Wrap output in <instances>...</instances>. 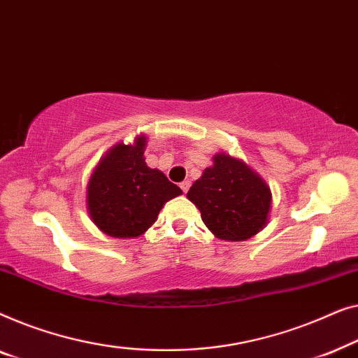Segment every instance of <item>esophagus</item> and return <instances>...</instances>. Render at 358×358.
<instances>
[{
	"mask_svg": "<svg viewBox=\"0 0 358 358\" xmlns=\"http://www.w3.org/2000/svg\"><path fill=\"white\" fill-rule=\"evenodd\" d=\"M189 186H191V181L189 180H185V181H181V183H180V188L183 189V193H188Z\"/></svg>",
	"mask_w": 358,
	"mask_h": 358,
	"instance_id": "34e87169",
	"label": "esophagus"
}]
</instances>
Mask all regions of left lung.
I'll list each match as a JSON object with an SVG mask.
<instances>
[{
    "mask_svg": "<svg viewBox=\"0 0 358 358\" xmlns=\"http://www.w3.org/2000/svg\"><path fill=\"white\" fill-rule=\"evenodd\" d=\"M188 199L220 240H248L264 227L271 209V191L248 165L217 154L188 191Z\"/></svg>",
    "mask_w": 358,
    "mask_h": 358,
    "instance_id": "left-lung-1",
    "label": "left lung"
}]
</instances>
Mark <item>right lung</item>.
I'll list each match as a JSON object with an SVG mask.
<instances>
[{
    "mask_svg": "<svg viewBox=\"0 0 358 358\" xmlns=\"http://www.w3.org/2000/svg\"><path fill=\"white\" fill-rule=\"evenodd\" d=\"M145 138L118 144L100 160L87 186V208L94 224L110 236L144 234L169 199L181 189L144 160Z\"/></svg>",
    "mask_w": 358,
    "mask_h": 358,
    "instance_id": "1",
    "label": "right lung"
}]
</instances>
